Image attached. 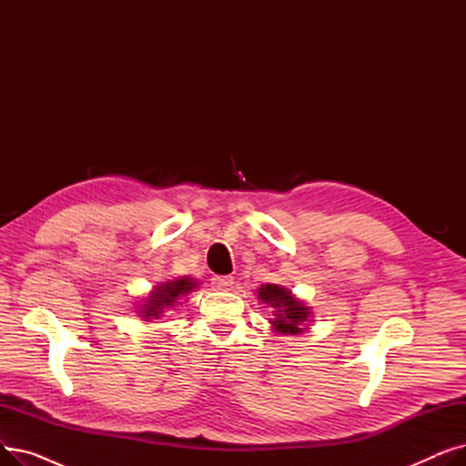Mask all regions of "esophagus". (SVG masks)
Segmentation results:
<instances>
[{"instance_id": "obj_1", "label": "esophagus", "mask_w": 466, "mask_h": 466, "mask_svg": "<svg viewBox=\"0 0 466 466\" xmlns=\"http://www.w3.org/2000/svg\"><path fill=\"white\" fill-rule=\"evenodd\" d=\"M211 283L218 290H228L234 285V278L232 276H215V278H211Z\"/></svg>"}]
</instances>
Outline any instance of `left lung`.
<instances>
[{"mask_svg": "<svg viewBox=\"0 0 466 466\" xmlns=\"http://www.w3.org/2000/svg\"><path fill=\"white\" fill-rule=\"evenodd\" d=\"M258 299L264 304L276 308V319L272 325L281 334H299L302 332L300 325L308 321L309 308L297 300L290 292L279 285H262L258 290Z\"/></svg>", "mask_w": 466, "mask_h": 466, "instance_id": "left-lung-1", "label": "left lung"}]
</instances>
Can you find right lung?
Here are the masks:
<instances>
[{"mask_svg":"<svg viewBox=\"0 0 466 466\" xmlns=\"http://www.w3.org/2000/svg\"><path fill=\"white\" fill-rule=\"evenodd\" d=\"M194 285L196 283L190 278H181L176 281L162 283L158 289H155L151 299H147V302L143 304L141 317L147 321L158 319V317L164 313V309L171 308L179 300V297H185L192 289H196Z\"/></svg>","mask_w":466,"mask_h":466,"instance_id":"1","label":"right lung"}]
</instances>
